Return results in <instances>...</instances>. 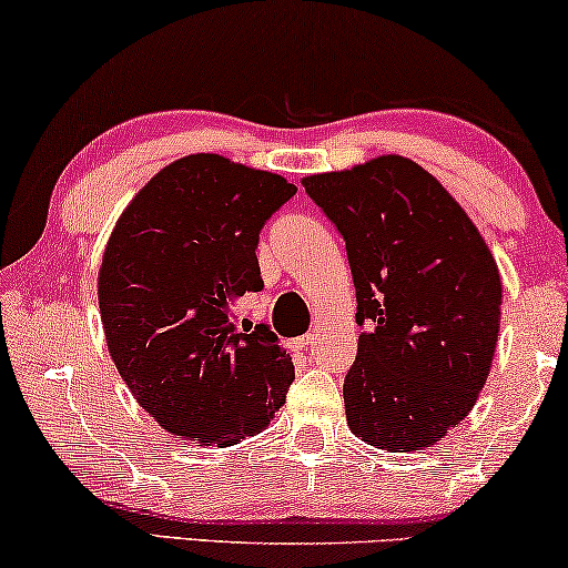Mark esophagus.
<instances>
[{
  "mask_svg": "<svg viewBox=\"0 0 568 568\" xmlns=\"http://www.w3.org/2000/svg\"><path fill=\"white\" fill-rule=\"evenodd\" d=\"M315 344V336L313 333H305V336H297V338H292L290 341V348L292 352H305L307 346H313Z\"/></svg>",
  "mask_w": 568,
  "mask_h": 568,
  "instance_id": "obj_1",
  "label": "esophagus"
}]
</instances>
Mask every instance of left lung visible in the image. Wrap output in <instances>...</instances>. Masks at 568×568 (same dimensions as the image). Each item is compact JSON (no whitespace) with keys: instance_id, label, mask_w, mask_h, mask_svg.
Returning a JSON list of instances; mask_svg holds the SVG:
<instances>
[{"instance_id":"left-lung-1","label":"left lung","mask_w":568,"mask_h":568,"mask_svg":"<svg viewBox=\"0 0 568 568\" xmlns=\"http://www.w3.org/2000/svg\"><path fill=\"white\" fill-rule=\"evenodd\" d=\"M302 185L344 235L356 286L348 429L387 453L437 445L491 372L504 297L494 253L445 185L400 154Z\"/></svg>"}]
</instances>
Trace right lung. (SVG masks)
<instances>
[{"label": "right lung", "instance_id": "obj_1", "mask_svg": "<svg viewBox=\"0 0 568 568\" xmlns=\"http://www.w3.org/2000/svg\"><path fill=\"white\" fill-rule=\"evenodd\" d=\"M297 193L286 178L199 152L139 189L108 237L98 302L111 359L162 429L230 447L266 429L294 364L232 307L261 292L258 232Z\"/></svg>", "mask_w": 568, "mask_h": 568}]
</instances>
